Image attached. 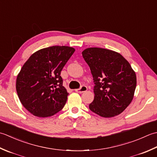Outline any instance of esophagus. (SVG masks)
Instances as JSON below:
<instances>
[{
	"label": "esophagus",
	"instance_id": "esophagus-1",
	"mask_svg": "<svg viewBox=\"0 0 157 157\" xmlns=\"http://www.w3.org/2000/svg\"><path fill=\"white\" fill-rule=\"evenodd\" d=\"M87 91V87H86L85 85L81 86V87L78 89H76V91L79 93V94H82L83 92H85Z\"/></svg>",
	"mask_w": 157,
	"mask_h": 157
}]
</instances>
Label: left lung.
<instances>
[{
    "instance_id": "8db88e82",
    "label": "left lung",
    "mask_w": 157,
    "mask_h": 157,
    "mask_svg": "<svg viewBox=\"0 0 157 157\" xmlns=\"http://www.w3.org/2000/svg\"><path fill=\"white\" fill-rule=\"evenodd\" d=\"M95 84L94 100L89 107L104 118L120 114L132 102L136 87V75L128 61L120 53L99 47L82 52Z\"/></svg>"
}]
</instances>
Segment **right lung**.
I'll list each match as a JSON object with an SVG mask.
<instances>
[{"label": "right lung", "instance_id": "1", "mask_svg": "<svg viewBox=\"0 0 157 157\" xmlns=\"http://www.w3.org/2000/svg\"><path fill=\"white\" fill-rule=\"evenodd\" d=\"M75 52L73 47L52 46L37 51L25 62L16 79V91L31 114L49 117L64 106L68 93L60 74Z\"/></svg>", "mask_w": 157, "mask_h": 157}]
</instances>
